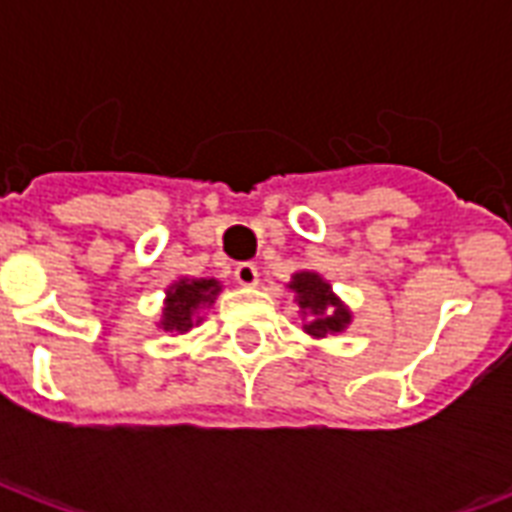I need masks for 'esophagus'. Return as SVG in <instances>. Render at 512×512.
<instances>
[{
    "mask_svg": "<svg viewBox=\"0 0 512 512\" xmlns=\"http://www.w3.org/2000/svg\"><path fill=\"white\" fill-rule=\"evenodd\" d=\"M235 282L244 288H255L257 285V266L255 263H238L235 266Z\"/></svg>",
    "mask_w": 512,
    "mask_h": 512,
    "instance_id": "34e87169",
    "label": "esophagus"
}]
</instances>
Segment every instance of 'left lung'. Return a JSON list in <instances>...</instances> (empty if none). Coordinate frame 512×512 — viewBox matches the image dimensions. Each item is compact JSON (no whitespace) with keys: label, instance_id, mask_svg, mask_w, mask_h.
<instances>
[{"label":"left lung","instance_id":"left-lung-1","mask_svg":"<svg viewBox=\"0 0 512 512\" xmlns=\"http://www.w3.org/2000/svg\"><path fill=\"white\" fill-rule=\"evenodd\" d=\"M290 288L299 293L301 310L310 312V318L304 323V332L312 334V337H326V334L332 332H343L345 326L351 323V312L345 310L340 299L332 293V288L318 274L301 271V274L293 277Z\"/></svg>","mask_w":512,"mask_h":512}]
</instances>
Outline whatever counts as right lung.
Listing matches in <instances>:
<instances>
[{
    "label": "right lung",
    "instance_id": "add662e5",
    "mask_svg": "<svg viewBox=\"0 0 512 512\" xmlns=\"http://www.w3.org/2000/svg\"><path fill=\"white\" fill-rule=\"evenodd\" d=\"M216 293H219V282L216 279H194V282L183 279L175 288H169L161 326L167 332H189L191 323H194L191 321L194 310L200 304H205V301H211Z\"/></svg>",
    "mask_w": 512,
    "mask_h": 512
}]
</instances>
